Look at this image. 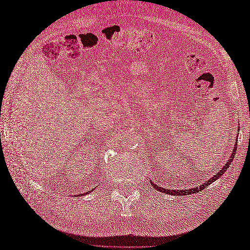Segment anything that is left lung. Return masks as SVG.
I'll use <instances>...</instances> for the list:
<instances>
[{
    "label": "left lung",
    "instance_id": "obj_1",
    "mask_svg": "<svg viewBox=\"0 0 250 250\" xmlns=\"http://www.w3.org/2000/svg\"><path fill=\"white\" fill-rule=\"evenodd\" d=\"M236 148H237V145L235 144V146L233 147V152H232V155H231V158L229 159V161H228L227 164H225L224 167H222L220 171L218 169V173H217V175H215V176H213L210 179L207 180V182H205L203 185H200L199 187H195V188H192V189H188V190H168V189H163L161 187H157V185H155V184H152V187L155 188V189H157L158 191H161V192H163V193L172 194V195H185V194H191V193L199 192V191L205 189L207 186L210 185V184H213L216 179H218L220 176H222V175L225 174V172L231 166V162L233 160V158H234V155H235V152H236Z\"/></svg>",
    "mask_w": 250,
    "mask_h": 250
}]
</instances>
